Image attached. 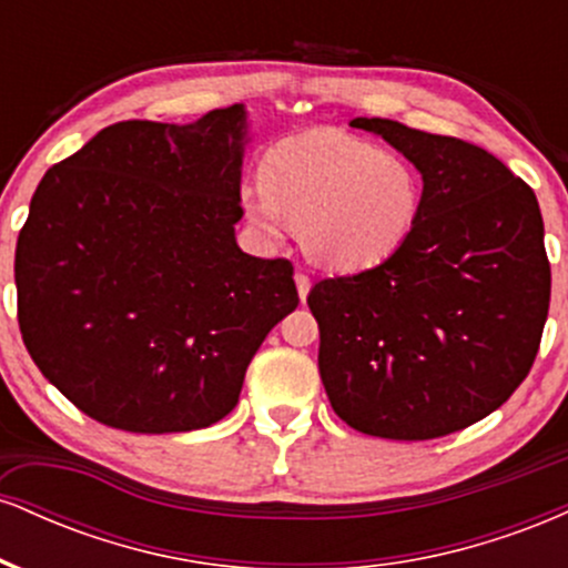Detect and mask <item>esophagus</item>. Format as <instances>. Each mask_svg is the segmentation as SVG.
<instances>
[{
  "instance_id": "esophagus-1",
  "label": "esophagus",
  "mask_w": 568,
  "mask_h": 568,
  "mask_svg": "<svg viewBox=\"0 0 568 568\" xmlns=\"http://www.w3.org/2000/svg\"><path fill=\"white\" fill-rule=\"evenodd\" d=\"M296 291H298V298H306V293H310V288H312V280H310V275H304V272H296Z\"/></svg>"
}]
</instances>
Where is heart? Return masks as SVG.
<instances>
[{"label":"heart","instance_id":"1","mask_svg":"<svg viewBox=\"0 0 568 568\" xmlns=\"http://www.w3.org/2000/svg\"><path fill=\"white\" fill-rule=\"evenodd\" d=\"M262 189L243 197L247 221L264 234L283 230V219L302 226L310 256L342 272L395 256L422 213V179L403 154L331 128L272 146Z\"/></svg>","mask_w":568,"mask_h":568}]
</instances>
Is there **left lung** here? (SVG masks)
I'll return each mask as SVG.
<instances>
[{
    "instance_id": "left-lung-1",
    "label": "left lung",
    "mask_w": 568,
    "mask_h": 568,
    "mask_svg": "<svg viewBox=\"0 0 568 568\" xmlns=\"http://www.w3.org/2000/svg\"><path fill=\"white\" fill-rule=\"evenodd\" d=\"M349 125L414 162L425 189L395 256L306 296L323 387L357 433L443 438L497 410L534 366L550 306L542 213L531 186L475 143L382 116Z\"/></svg>"
}]
</instances>
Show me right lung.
Wrapping results in <instances>:
<instances>
[{
    "label": "right lung",
    "instance_id": "1",
    "mask_svg": "<svg viewBox=\"0 0 568 568\" xmlns=\"http://www.w3.org/2000/svg\"><path fill=\"white\" fill-rule=\"evenodd\" d=\"M245 106L128 120L50 168L16 247L18 323L44 379L101 425L189 433L237 406L296 310L288 258L240 251Z\"/></svg>",
    "mask_w": 568,
    "mask_h": 568
}]
</instances>
